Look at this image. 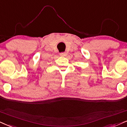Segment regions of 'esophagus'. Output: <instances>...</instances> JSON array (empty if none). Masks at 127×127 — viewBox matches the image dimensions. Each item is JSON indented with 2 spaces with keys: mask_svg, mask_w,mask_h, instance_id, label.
Segmentation results:
<instances>
[{
  "mask_svg": "<svg viewBox=\"0 0 127 127\" xmlns=\"http://www.w3.org/2000/svg\"><path fill=\"white\" fill-rule=\"evenodd\" d=\"M59 55H60L61 56H66L67 55V54L66 52H61Z\"/></svg>",
  "mask_w": 127,
  "mask_h": 127,
  "instance_id": "34e87169",
  "label": "esophagus"
}]
</instances>
